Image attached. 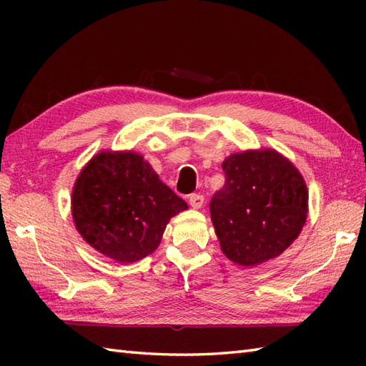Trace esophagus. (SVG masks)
Masks as SVG:
<instances>
[{
    "label": "esophagus",
    "mask_w": 366,
    "mask_h": 366,
    "mask_svg": "<svg viewBox=\"0 0 366 366\" xmlns=\"http://www.w3.org/2000/svg\"><path fill=\"white\" fill-rule=\"evenodd\" d=\"M189 203L193 209H201L204 204V197L199 195V193H192L189 197Z\"/></svg>",
    "instance_id": "34e87169"
}]
</instances>
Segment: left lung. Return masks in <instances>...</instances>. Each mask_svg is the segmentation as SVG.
I'll return each mask as SVG.
<instances>
[{"label":"left lung","mask_w":366,"mask_h":366,"mask_svg":"<svg viewBox=\"0 0 366 366\" xmlns=\"http://www.w3.org/2000/svg\"><path fill=\"white\" fill-rule=\"evenodd\" d=\"M222 168L224 185L209 204L222 252L240 266L282 254L307 220L308 192L297 168L270 149L232 154Z\"/></svg>","instance_id":"left-lung-1"}]
</instances>
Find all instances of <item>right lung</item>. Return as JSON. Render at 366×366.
I'll use <instances>...</instances> for the list:
<instances>
[{"instance_id": "obj_1", "label": "right lung", "mask_w": 366, "mask_h": 366, "mask_svg": "<svg viewBox=\"0 0 366 366\" xmlns=\"http://www.w3.org/2000/svg\"><path fill=\"white\" fill-rule=\"evenodd\" d=\"M184 209L187 203L135 152L97 154L72 193L76 229L97 252L119 262L151 254L171 217Z\"/></svg>"}]
</instances>
